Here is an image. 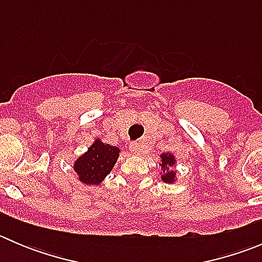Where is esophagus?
Returning a JSON list of instances; mask_svg holds the SVG:
<instances>
[{"mask_svg":"<svg viewBox=\"0 0 262 262\" xmlns=\"http://www.w3.org/2000/svg\"><path fill=\"white\" fill-rule=\"evenodd\" d=\"M130 150L133 153H137V155H141V153L143 152V149H142L141 142H132V143H130Z\"/></svg>","mask_w":262,"mask_h":262,"instance_id":"1","label":"esophagus"}]
</instances>
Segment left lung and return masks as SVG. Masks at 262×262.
<instances>
[{
	"label": "left lung",
	"mask_w": 262,
	"mask_h": 262,
	"mask_svg": "<svg viewBox=\"0 0 262 262\" xmlns=\"http://www.w3.org/2000/svg\"><path fill=\"white\" fill-rule=\"evenodd\" d=\"M161 158H162V162H161L160 165H161V167H162V172H163V175L161 176V178H162V180L165 182L171 184V182L175 181V175H176L175 171L168 170V167H170V166L175 165L173 156L168 155V153H163V155H161Z\"/></svg>",
	"instance_id": "1"
}]
</instances>
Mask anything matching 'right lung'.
Returning a JSON list of instances; mask_svg holds the SVG:
<instances>
[{
  "label": "right lung",
  "instance_id": "right-lung-1",
  "mask_svg": "<svg viewBox=\"0 0 262 262\" xmlns=\"http://www.w3.org/2000/svg\"><path fill=\"white\" fill-rule=\"evenodd\" d=\"M118 157L119 148L95 141L89 150L76 161L75 171L80 176V181L97 185L109 175Z\"/></svg>",
  "mask_w": 262,
  "mask_h": 262
}]
</instances>
